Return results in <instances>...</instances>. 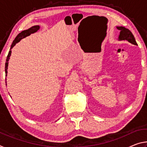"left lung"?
<instances>
[{
	"label": "left lung",
	"instance_id": "1",
	"mask_svg": "<svg viewBox=\"0 0 147 147\" xmlns=\"http://www.w3.org/2000/svg\"><path fill=\"white\" fill-rule=\"evenodd\" d=\"M119 30H120V34L119 36V40H126L128 41L131 44H133L134 45H138L137 44L135 38H134L132 33L129 30L128 28H126L123 26H117Z\"/></svg>",
	"mask_w": 147,
	"mask_h": 147
}]
</instances>
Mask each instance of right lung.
Masks as SVG:
<instances>
[{
  "mask_svg": "<svg viewBox=\"0 0 147 147\" xmlns=\"http://www.w3.org/2000/svg\"><path fill=\"white\" fill-rule=\"evenodd\" d=\"M39 28H40V27H39V26H38V25L34 26L31 27V28H28V30H25L22 31L21 33H19L18 35H17L16 39H14L13 43H12V44H11L10 51H9L8 56H7V58H6V63H5V73H6V76H7V73H8L7 69H8V61L9 59V57H10V56H11V49L13 48V47L15 45H16V43H17L18 42L21 41V39H23L24 38H26V37L30 36V35L31 34H33V33H35V32H36L39 29Z\"/></svg>",
  "mask_w": 147,
  "mask_h": 147,
  "instance_id": "obj_1",
  "label": "right lung"
}]
</instances>
